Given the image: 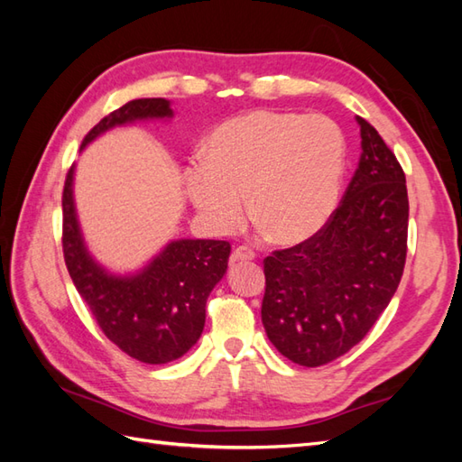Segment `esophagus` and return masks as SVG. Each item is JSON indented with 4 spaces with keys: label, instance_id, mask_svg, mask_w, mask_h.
<instances>
[{
    "label": "esophagus",
    "instance_id": "1",
    "mask_svg": "<svg viewBox=\"0 0 462 462\" xmlns=\"http://www.w3.org/2000/svg\"><path fill=\"white\" fill-rule=\"evenodd\" d=\"M256 258V254H254V250H250L248 246H238L236 250H234L230 262L236 263V262H250Z\"/></svg>",
    "mask_w": 462,
    "mask_h": 462
}]
</instances>
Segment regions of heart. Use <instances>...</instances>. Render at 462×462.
Returning a JSON list of instances; mask_svg holds the SVG:
<instances>
[{
  "instance_id": "obj_1",
  "label": "heart",
  "mask_w": 462,
  "mask_h": 462,
  "mask_svg": "<svg viewBox=\"0 0 462 462\" xmlns=\"http://www.w3.org/2000/svg\"><path fill=\"white\" fill-rule=\"evenodd\" d=\"M204 164L186 171V194L216 230L252 220L293 246L331 218L339 199L346 139L328 116L258 109L220 123L202 146Z\"/></svg>"
}]
</instances>
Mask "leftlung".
Instances as JSON below:
<instances>
[{
  "mask_svg": "<svg viewBox=\"0 0 462 462\" xmlns=\"http://www.w3.org/2000/svg\"><path fill=\"white\" fill-rule=\"evenodd\" d=\"M361 156L329 222L263 260L262 323L283 357L319 367L367 336L403 276L405 172L373 126L356 116Z\"/></svg>",
  "mask_w": 462,
  "mask_h": 462,
  "instance_id": "8db88e82",
  "label": "left lung"
}]
</instances>
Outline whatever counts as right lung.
<instances>
[{
  "label": "right lung",
  "mask_w": 462,
  "mask_h": 462,
  "mask_svg": "<svg viewBox=\"0 0 462 462\" xmlns=\"http://www.w3.org/2000/svg\"><path fill=\"white\" fill-rule=\"evenodd\" d=\"M166 99H134L106 115L85 136H97L136 121L172 119ZM75 166L63 189V254L77 291L103 333L136 361L161 365L182 357L200 339L206 300L228 270L224 240H172L134 273H113L87 248L73 196Z\"/></svg>",
  "instance_id": "1"
}]
</instances>
